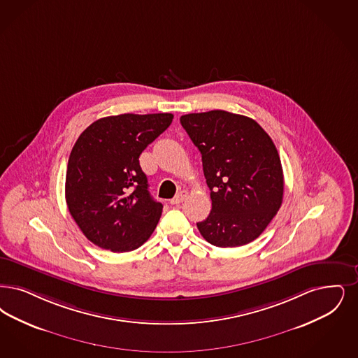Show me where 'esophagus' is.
I'll return each mask as SVG.
<instances>
[{
    "instance_id": "1",
    "label": "esophagus",
    "mask_w": 358,
    "mask_h": 358,
    "mask_svg": "<svg viewBox=\"0 0 358 358\" xmlns=\"http://www.w3.org/2000/svg\"><path fill=\"white\" fill-rule=\"evenodd\" d=\"M186 194H187V192H186V190H181V192H178V193L176 194V197L171 200V203H172V205H180L182 201L185 200Z\"/></svg>"
}]
</instances>
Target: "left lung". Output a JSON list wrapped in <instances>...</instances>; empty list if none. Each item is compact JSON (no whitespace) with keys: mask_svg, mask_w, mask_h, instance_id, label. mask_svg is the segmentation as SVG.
Returning <instances> with one entry per match:
<instances>
[{"mask_svg":"<svg viewBox=\"0 0 358 358\" xmlns=\"http://www.w3.org/2000/svg\"><path fill=\"white\" fill-rule=\"evenodd\" d=\"M199 148L212 210L197 222L201 236L220 248L252 243L277 215L284 196L281 159L269 134L246 115L225 110L181 115Z\"/></svg>","mask_w":358,"mask_h":358,"instance_id":"left-lung-1","label":"left lung"}]
</instances>
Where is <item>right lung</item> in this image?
Returning <instances> with one entry per match:
<instances>
[{"label":"right lung","instance_id":"1","mask_svg":"<svg viewBox=\"0 0 358 358\" xmlns=\"http://www.w3.org/2000/svg\"><path fill=\"white\" fill-rule=\"evenodd\" d=\"M172 120V113L110 115L80 134L68 161L65 199L89 241L122 253L152 236L162 203L150 197L138 157Z\"/></svg>","mask_w":358,"mask_h":358}]
</instances>
